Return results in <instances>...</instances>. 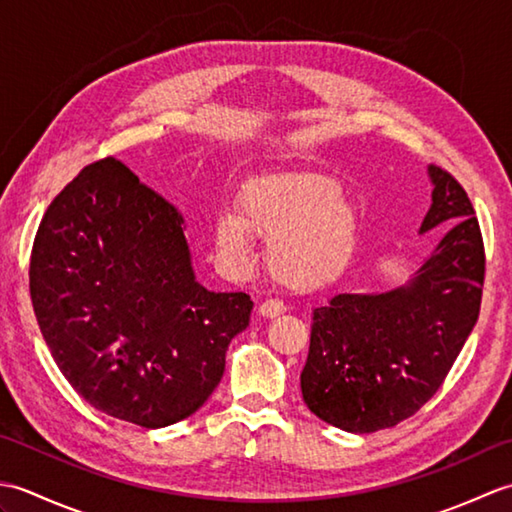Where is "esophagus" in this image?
Returning <instances> with one entry per match:
<instances>
[{
  "label": "esophagus",
  "mask_w": 512,
  "mask_h": 512,
  "mask_svg": "<svg viewBox=\"0 0 512 512\" xmlns=\"http://www.w3.org/2000/svg\"><path fill=\"white\" fill-rule=\"evenodd\" d=\"M284 312H286V303L279 301V299H266L262 306H259V314H262V317H268V319L279 317V314H284Z\"/></svg>",
  "instance_id": "esophagus-1"
}]
</instances>
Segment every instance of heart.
<instances>
[{"instance_id":"heart-1","label":"heart","mask_w":512,"mask_h":512,"mask_svg":"<svg viewBox=\"0 0 512 512\" xmlns=\"http://www.w3.org/2000/svg\"><path fill=\"white\" fill-rule=\"evenodd\" d=\"M237 211L215 217L217 253L231 266L253 257V233L270 239V268L290 286L341 275L356 248V220L339 182L317 173L255 180L239 191Z\"/></svg>"}]
</instances>
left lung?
I'll return each instance as SVG.
<instances>
[{"label": "left lung", "mask_w": 512, "mask_h": 512, "mask_svg": "<svg viewBox=\"0 0 512 512\" xmlns=\"http://www.w3.org/2000/svg\"><path fill=\"white\" fill-rule=\"evenodd\" d=\"M420 233L447 228L405 288L336 295L312 314L301 394L314 416L352 433L396 427L442 387L480 317L484 239L462 184L429 167Z\"/></svg>", "instance_id": "8db88e82"}]
</instances>
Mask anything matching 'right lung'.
I'll return each instance as SVG.
<instances>
[{
	"mask_svg": "<svg viewBox=\"0 0 512 512\" xmlns=\"http://www.w3.org/2000/svg\"><path fill=\"white\" fill-rule=\"evenodd\" d=\"M184 215L107 156L48 206L30 253V299L54 363L107 416L145 429L198 411L246 330V292L193 277Z\"/></svg>",
	"mask_w": 512,
	"mask_h": 512,
	"instance_id": "1",
	"label": "right lung"
}]
</instances>
